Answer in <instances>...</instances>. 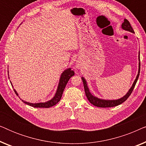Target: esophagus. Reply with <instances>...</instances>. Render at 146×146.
Returning a JSON list of instances; mask_svg holds the SVG:
<instances>
[{"instance_id": "34e87169", "label": "esophagus", "mask_w": 146, "mask_h": 146, "mask_svg": "<svg viewBox=\"0 0 146 146\" xmlns=\"http://www.w3.org/2000/svg\"><path fill=\"white\" fill-rule=\"evenodd\" d=\"M80 64L78 62L77 64H76V68H80Z\"/></svg>"}]
</instances>
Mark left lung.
I'll return each instance as SVG.
<instances>
[{
    "label": "left lung",
    "mask_w": 146,
    "mask_h": 146,
    "mask_svg": "<svg viewBox=\"0 0 146 146\" xmlns=\"http://www.w3.org/2000/svg\"><path fill=\"white\" fill-rule=\"evenodd\" d=\"M121 29L125 30V31L131 32V33H134V31L131 27V26L129 23V22L127 21V19H124V21L121 25ZM139 70H138V74H137L136 78H135L134 82H133L132 86L131 87V88L129 90L128 92H127L126 94H125L123 98H121L120 99L118 100H102L100 98H98L97 97L94 96L90 92L88 87L87 86V83L86 80L83 77H82V80L83 84H84V88L85 90V94L88 100L92 104L97 107L100 108H110V107H114L116 106H118L121 104L126 100L128 98L129 96L131 95V92H132L133 88H134L135 84H136L137 79H138L139 72H140V59H139Z\"/></svg>",
    "instance_id": "1"
}]
</instances>
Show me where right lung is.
I'll use <instances>...</instances> for the list:
<instances>
[{
    "mask_svg": "<svg viewBox=\"0 0 146 146\" xmlns=\"http://www.w3.org/2000/svg\"><path fill=\"white\" fill-rule=\"evenodd\" d=\"M74 75V72L73 70H71L70 68H68L66 70L63 72V73L61 74L60 78V82L58 86V89L56 90V93L54 98L46 102H43V103H37V104H33V103H29L27 102H25L22 100V101L24 103H25L26 104L31 106L35 107V108H50L56 104L60 100L62 96L64 90L68 82L69 79L72 76ZM17 96L18 94L17 91L15 90H14Z\"/></svg>",
    "mask_w": 146,
    "mask_h": 146,
    "instance_id": "1",
    "label": "right lung"
}]
</instances>
